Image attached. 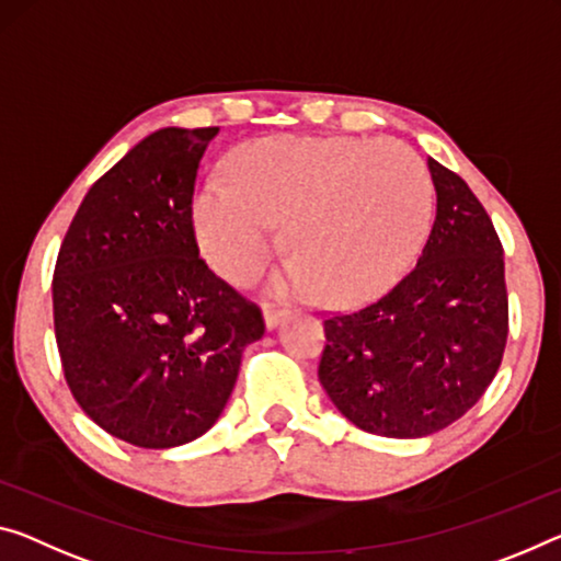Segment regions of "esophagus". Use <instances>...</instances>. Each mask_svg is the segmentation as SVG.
I'll return each mask as SVG.
<instances>
[{
    "mask_svg": "<svg viewBox=\"0 0 561 561\" xmlns=\"http://www.w3.org/2000/svg\"><path fill=\"white\" fill-rule=\"evenodd\" d=\"M288 318V310L286 308H275V306H263V321H265V329L273 331L278 329V325L286 321Z\"/></svg>",
    "mask_w": 561,
    "mask_h": 561,
    "instance_id": "34e87169",
    "label": "esophagus"
}]
</instances>
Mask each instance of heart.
Returning a JSON list of instances; mask_svg holds the SVG:
<instances>
[{"instance_id": "1", "label": "heart", "mask_w": 561, "mask_h": 561, "mask_svg": "<svg viewBox=\"0 0 561 561\" xmlns=\"http://www.w3.org/2000/svg\"><path fill=\"white\" fill-rule=\"evenodd\" d=\"M230 180L210 178L193 197L197 245L228 283L268 263L286 222L293 261L275 288L321 290L335 308L386 296L416 261L434 208L419 154L389 137L280 135L248 142Z\"/></svg>"}]
</instances>
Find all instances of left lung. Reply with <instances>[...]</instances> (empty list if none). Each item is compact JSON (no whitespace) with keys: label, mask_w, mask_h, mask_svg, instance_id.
<instances>
[{"label":"left lung","mask_w":561,"mask_h":561,"mask_svg":"<svg viewBox=\"0 0 561 561\" xmlns=\"http://www.w3.org/2000/svg\"><path fill=\"white\" fill-rule=\"evenodd\" d=\"M436 218L421 257L381 300L325 321L318 378L351 424L421 438L461 419L502 364L504 251L469 185L428 158Z\"/></svg>","instance_id":"1"}]
</instances>
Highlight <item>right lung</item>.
<instances>
[{
    "label": "right lung",
    "instance_id": "obj_1",
    "mask_svg": "<svg viewBox=\"0 0 561 561\" xmlns=\"http://www.w3.org/2000/svg\"><path fill=\"white\" fill-rule=\"evenodd\" d=\"M218 127H162L84 195L59 248L51 304L67 386L107 434L140 449L203 436L240 356L265 331L257 306L197 253V165Z\"/></svg>",
    "mask_w": 561,
    "mask_h": 561
}]
</instances>
